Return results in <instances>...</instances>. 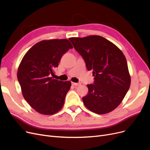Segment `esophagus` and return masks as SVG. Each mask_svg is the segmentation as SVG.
Instances as JSON below:
<instances>
[{
	"label": "esophagus",
	"mask_w": 150,
	"mask_h": 150,
	"mask_svg": "<svg viewBox=\"0 0 150 150\" xmlns=\"http://www.w3.org/2000/svg\"><path fill=\"white\" fill-rule=\"evenodd\" d=\"M71 84L74 86H80L81 85V83H74V82H71Z\"/></svg>",
	"instance_id": "34e87169"
}]
</instances>
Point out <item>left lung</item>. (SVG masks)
<instances>
[{
	"label": "left lung",
	"mask_w": 150,
	"mask_h": 150,
	"mask_svg": "<svg viewBox=\"0 0 150 150\" xmlns=\"http://www.w3.org/2000/svg\"><path fill=\"white\" fill-rule=\"evenodd\" d=\"M81 55L88 70H93L94 84L82 99L90 111L102 115L119 106L131 85L126 59L121 50L99 35L69 38Z\"/></svg>",
	"instance_id": "8db88e82"
}]
</instances>
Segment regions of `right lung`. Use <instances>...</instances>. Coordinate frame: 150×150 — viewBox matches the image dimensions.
<instances>
[{
  "label": "right lung",
  "mask_w": 150,
  "mask_h": 150,
  "mask_svg": "<svg viewBox=\"0 0 150 150\" xmlns=\"http://www.w3.org/2000/svg\"><path fill=\"white\" fill-rule=\"evenodd\" d=\"M72 48L67 39L44 40L35 44L22 59L18 80L24 99L38 113L51 115L63 107L71 82L53 79L51 75L62 55Z\"/></svg>",
  "instance_id": "1"
}]
</instances>
